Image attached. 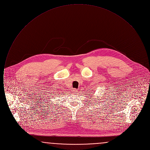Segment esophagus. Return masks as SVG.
I'll list each match as a JSON object with an SVG mask.
<instances>
[{
    "label": "esophagus",
    "mask_w": 150,
    "mask_h": 150,
    "mask_svg": "<svg viewBox=\"0 0 150 150\" xmlns=\"http://www.w3.org/2000/svg\"><path fill=\"white\" fill-rule=\"evenodd\" d=\"M72 92H73V93H74V94H78V93L79 91L77 90V89H74L72 91Z\"/></svg>",
    "instance_id": "obj_1"
}]
</instances>
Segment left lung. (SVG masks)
Masks as SVG:
<instances>
[{
  "instance_id": "1",
  "label": "left lung",
  "mask_w": 150,
  "mask_h": 150,
  "mask_svg": "<svg viewBox=\"0 0 150 150\" xmlns=\"http://www.w3.org/2000/svg\"><path fill=\"white\" fill-rule=\"evenodd\" d=\"M91 94H92V92H91ZM94 94V93H93Z\"/></svg>"
}]
</instances>
